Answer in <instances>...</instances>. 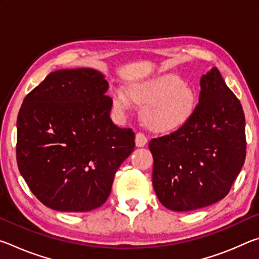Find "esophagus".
<instances>
[{
  "mask_svg": "<svg viewBox=\"0 0 259 259\" xmlns=\"http://www.w3.org/2000/svg\"><path fill=\"white\" fill-rule=\"evenodd\" d=\"M135 142H136V146L137 147H144L147 143V137L144 134L138 133V134H136Z\"/></svg>",
  "mask_w": 259,
  "mask_h": 259,
  "instance_id": "34e87169",
  "label": "esophagus"
}]
</instances>
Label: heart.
Here are the masks:
<instances>
[{"mask_svg":"<svg viewBox=\"0 0 259 259\" xmlns=\"http://www.w3.org/2000/svg\"><path fill=\"white\" fill-rule=\"evenodd\" d=\"M131 97L143 106L144 120L150 128L161 133L174 131L190 119L195 108V93L188 83L176 75H163L131 87ZM114 106L120 111L130 108V99L123 91L113 96Z\"/></svg>","mask_w":259,"mask_h":259,"instance_id":"1","label":"heart"}]
</instances>
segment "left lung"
I'll return each instance as SVG.
<instances>
[{"label": "left lung", "mask_w": 259, "mask_h": 259, "mask_svg": "<svg viewBox=\"0 0 259 259\" xmlns=\"http://www.w3.org/2000/svg\"><path fill=\"white\" fill-rule=\"evenodd\" d=\"M199 104L172 134L153 138V187L174 211H191L229 194L245 159V123L240 100L216 67L200 80Z\"/></svg>", "instance_id": "left-lung-1"}]
</instances>
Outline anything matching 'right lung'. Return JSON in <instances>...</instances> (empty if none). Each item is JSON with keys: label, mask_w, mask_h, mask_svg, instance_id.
<instances>
[{"label": "right lung", "mask_w": 259, "mask_h": 259, "mask_svg": "<svg viewBox=\"0 0 259 259\" xmlns=\"http://www.w3.org/2000/svg\"><path fill=\"white\" fill-rule=\"evenodd\" d=\"M108 82L93 68L52 72L26 96L17 119V163L41 202L64 212L105 203L135 133L109 117Z\"/></svg>", "instance_id": "add662e5"}]
</instances>
